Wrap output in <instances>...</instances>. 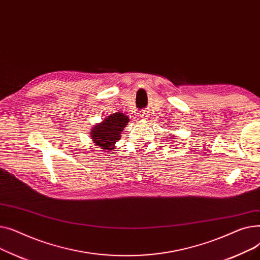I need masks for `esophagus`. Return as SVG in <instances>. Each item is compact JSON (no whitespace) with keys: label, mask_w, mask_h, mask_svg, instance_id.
I'll list each match as a JSON object with an SVG mask.
<instances>
[{"label":"esophagus","mask_w":260,"mask_h":260,"mask_svg":"<svg viewBox=\"0 0 260 260\" xmlns=\"http://www.w3.org/2000/svg\"><path fill=\"white\" fill-rule=\"evenodd\" d=\"M147 116H148V114L146 112H140L139 113V117H141L142 119H146Z\"/></svg>","instance_id":"obj_1"}]
</instances>
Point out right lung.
<instances>
[{"instance_id": "obj_1", "label": "right lung", "mask_w": 260, "mask_h": 260, "mask_svg": "<svg viewBox=\"0 0 260 260\" xmlns=\"http://www.w3.org/2000/svg\"><path fill=\"white\" fill-rule=\"evenodd\" d=\"M129 119L122 113L108 116L90 131V137L93 143L100 149H111L120 139L121 133L126 126Z\"/></svg>"}]
</instances>
